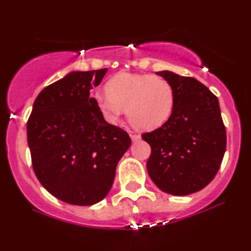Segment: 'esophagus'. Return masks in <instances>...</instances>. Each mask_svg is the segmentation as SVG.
I'll list each match as a JSON object with an SVG mask.
<instances>
[{"mask_svg":"<svg viewBox=\"0 0 251 251\" xmlns=\"http://www.w3.org/2000/svg\"><path fill=\"white\" fill-rule=\"evenodd\" d=\"M130 137H131L132 142H138L140 139V136L137 135V133H130Z\"/></svg>","mask_w":251,"mask_h":251,"instance_id":"esophagus-1","label":"esophagus"}]
</instances>
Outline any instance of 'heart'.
Returning a JSON list of instances; mask_svg holds the SVG:
<instances>
[{
	"mask_svg": "<svg viewBox=\"0 0 251 251\" xmlns=\"http://www.w3.org/2000/svg\"><path fill=\"white\" fill-rule=\"evenodd\" d=\"M106 88V94L95 95V101L109 125H116L126 108L129 121L140 130L159 128L173 114L174 88L164 77L121 73L112 77Z\"/></svg>",
	"mask_w": 251,
	"mask_h": 251,
	"instance_id": "1",
	"label": "heart"
}]
</instances>
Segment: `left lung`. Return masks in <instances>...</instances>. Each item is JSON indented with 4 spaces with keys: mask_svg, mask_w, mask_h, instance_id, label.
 <instances>
[{
    "mask_svg": "<svg viewBox=\"0 0 251 251\" xmlns=\"http://www.w3.org/2000/svg\"><path fill=\"white\" fill-rule=\"evenodd\" d=\"M156 74L173 85L175 106L164 125L142 135L151 146L147 171L166 193H195L214 179L225 154L218 99L197 78L169 71Z\"/></svg>",
    "mask_w": 251,
    "mask_h": 251,
    "instance_id": "left-lung-1",
    "label": "left lung"
}]
</instances>
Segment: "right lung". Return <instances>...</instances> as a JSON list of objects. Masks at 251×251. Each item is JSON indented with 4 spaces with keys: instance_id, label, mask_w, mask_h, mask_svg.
Here are the masks:
<instances>
[{
    "instance_id": "obj_1",
    "label": "right lung",
    "mask_w": 251,
    "mask_h": 251,
    "mask_svg": "<svg viewBox=\"0 0 251 251\" xmlns=\"http://www.w3.org/2000/svg\"><path fill=\"white\" fill-rule=\"evenodd\" d=\"M106 72H72L48 85L27 121L35 176L66 203L101 201L111 190L120 159L131 145L128 132L106 122L90 96Z\"/></svg>"
}]
</instances>
